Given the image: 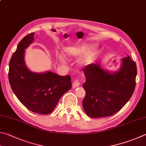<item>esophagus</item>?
<instances>
[{
  "label": "esophagus",
  "instance_id": "esophagus-1",
  "mask_svg": "<svg viewBox=\"0 0 146 146\" xmlns=\"http://www.w3.org/2000/svg\"><path fill=\"white\" fill-rule=\"evenodd\" d=\"M80 85V81L78 80H76V81H74L72 83V87L73 88H76V87H78Z\"/></svg>",
  "mask_w": 146,
  "mask_h": 146
}]
</instances>
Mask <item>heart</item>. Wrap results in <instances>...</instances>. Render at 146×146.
Returning a JSON list of instances; mask_svg holds the SVG:
<instances>
[{
  "instance_id": "obj_1",
  "label": "heart",
  "mask_w": 146,
  "mask_h": 146,
  "mask_svg": "<svg viewBox=\"0 0 146 146\" xmlns=\"http://www.w3.org/2000/svg\"><path fill=\"white\" fill-rule=\"evenodd\" d=\"M62 53L65 57L69 58L81 56L78 60V65L81 66H87L95 60L98 53V47L96 45L89 47L87 43L74 44L64 48Z\"/></svg>"
}]
</instances>
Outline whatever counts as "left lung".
I'll return each mask as SVG.
<instances>
[{"label":"left lung","mask_w":146,"mask_h":146,"mask_svg":"<svg viewBox=\"0 0 146 146\" xmlns=\"http://www.w3.org/2000/svg\"><path fill=\"white\" fill-rule=\"evenodd\" d=\"M86 96L83 107L92 118L110 117L116 113L131 98L137 73L135 61L129 56L121 60L119 68L108 70L92 63L83 69Z\"/></svg>","instance_id":"1"}]
</instances>
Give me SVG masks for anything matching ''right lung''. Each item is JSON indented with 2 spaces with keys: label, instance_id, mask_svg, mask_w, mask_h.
Returning <instances> with one entry per match:
<instances>
[{
  "label": "right lung",
  "instance_id": "1",
  "mask_svg": "<svg viewBox=\"0 0 146 146\" xmlns=\"http://www.w3.org/2000/svg\"><path fill=\"white\" fill-rule=\"evenodd\" d=\"M34 34L25 36L13 54L9 65V81L15 95L27 109L46 115L54 110L61 96L71 88V78L50 70L35 72L27 68L25 49L34 42Z\"/></svg>",
  "mask_w": 146,
  "mask_h": 146
}]
</instances>
